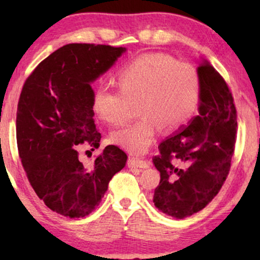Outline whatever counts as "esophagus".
Here are the masks:
<instances>
[{
	"mask_svg": "<svg viewBox=\"0 0 260 260\" xmlns=\"http://www.w3.org/2000/svg\"><path fill=\"white\" fill-rule=\"evenodd\" d=\"M127 167H129V168L145 169V168H148L149 165H148V162L143 161V159H138V158H135V157H129V159H127Z\"/></svg>",
	"mask_w": 260,
	"mask_h": 260,
	"instance_id": "esophagus-1",
	"label": "esophagus"
}]
</instances>
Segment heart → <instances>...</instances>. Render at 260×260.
Returning a JSON list of instances; mask_svg holds the SVG:
<instances>
[{"mask_svg":"<svg viewBox=\"0 0 260 260\" xmlns=\"http://www.w3.org/2000/svg\"><path fill=\"white\" fill-rule=\"evenodd\" d=\"M119 91L99 88L93 110L103 122L123 126L138 106L142 118L112 134L113 143L142 155L159 129H179L194 115L200 98V79L193 65L162 53H144L126 63L117 76Z\"/></svg>","mask_w":260,"mask_h":260,"instance_id":"heart-1","label":"heart"}]
</instances>
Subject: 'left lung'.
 <instances>
[{"label": "left lung", "instance_id": "obj_1", "mask_svg": "<svg viewBox=\"0 0 260 260\" xmlns=\"http://www.w3.org/2000/svg\"><path fill=\"white\" fill-rule=\"evenodd\" d=\"M199 115L158 145L152 162L161 174L154 193L159 211L175 219L200 212L221 189L237 140V110L226 81L204 60Z\"/></svg>", "mask_w": 260, "mask_h": 260}]
</instances>
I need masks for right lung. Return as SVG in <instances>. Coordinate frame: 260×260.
Masks as SVG:
<instances>
[{
  "label": "right lung",
  "mask_w": 260,
  "mask_h": 260,
  "mask_svg": "<svg viewBox=\"0 0 260 260\" xmlns=\"http://www.w3.org/2000/svg\"><path fill=\"white\" fill-rule=\"evenodd\" d=\"M124 52L109 45H65L24 81L16 112L19 156L35 193L58 214L84 218L93 212L125 166L127 156L116 145L105 147L92 166L78 158L80 149L93 151L102 138L91 83Z\"/></svg>",
  "instance_id": "right-lung-1"
}]
</instances>
